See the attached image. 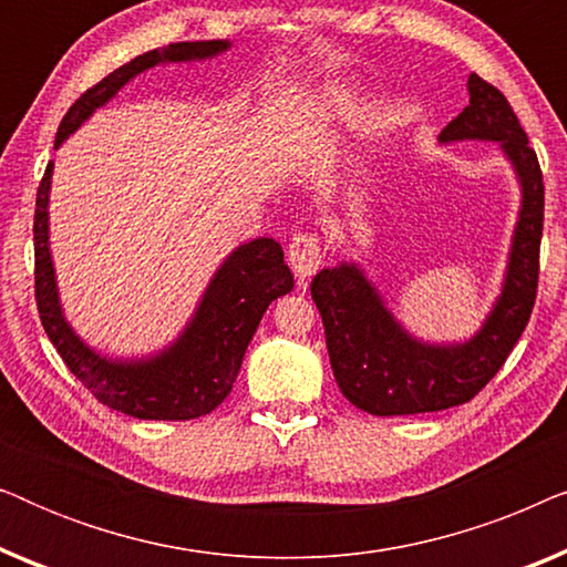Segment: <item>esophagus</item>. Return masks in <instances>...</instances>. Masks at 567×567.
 <instances>
[{
  "label": "esophagus",
  "instance_id": "1",
  "mask_svg": "<svg viewBox=\"0 0 567 567\" xmlns=\"http://www.w3.org/2000/svg\"><path fill=\"white\" fill-rule=\"evenodd\" d=\"M286 255H289V266L293 276L299 278V284H305L309 276L317 274V268L322 266V247L320 239L315 235H297L286 247Z\"/></svg>",
  "mask_w": 567,
  "mask_h": 567
}]
</instances>
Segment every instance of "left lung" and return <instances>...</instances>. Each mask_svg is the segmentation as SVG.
I'll return each instance as SVG.
<instances>
[{
  "label": "left lung",
  "instance_id": "1",
  "mask_svg": "<svg viewBox=\"0 0 567 567\" xmlns=\"http://www.w3.org/2000/svg\"><path fill=\"white\" fill-rule=\"evenodd\" d=\"M470 105L439 134L441 144L493 142L514 167L522 206L506 276L483 328L462 343H425L394 320L359 262H338L312 278L330 367L348 402L371 415L436 413L470 402L522 338L537 299L545 183L537 154L508 100L470 74Z\"/></svg>",
  "mask_w": 567,
  "mask_h": 567
}]
</instances>
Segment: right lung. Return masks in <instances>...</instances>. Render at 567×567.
Masks as SVG:
<instances>
[{
    "mask_svg": "<svg viewBox=\"0 0 567 567\" xmlns=\"http://www.w3.org/2000/svg\"><path fill=\"white\" fill-rule=\"evenodd\" d=\"M229 41H185L146 51L90 87L61 121L59 150L97 107L118 95L146 69L159 64L206 61L229 51ZM53 162L38 185L35 198V301L49 340L69 371L118 413L138 421H190L219 408L231 392L245 351L268 305L293 289V276L274 237H258L235 247L216 268L196 312L173 343L142 359H111L76 336L59 299L56 268L49 243V200Z\"/></svg>",
    "mask_w": 567,
    "mask_h": 567,
    "instance_id": "obj_1",
    "label": "right lung"
}]
</instances>
